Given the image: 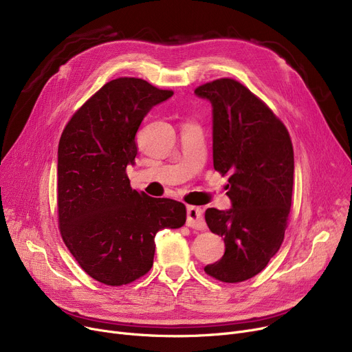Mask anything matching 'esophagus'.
Wrapping results in <instances>:
<instances>
[{"label": "esophagus", "instance_id": "obj_1", "mask_svg": "<svg viewBox=\"0 0 352 352\" xmlns=\"http://www.w3.org/2000/svg\"><path fill=\"white\" fill-rule=\"evenodd\" d=\"M187 226L195 230H206V221L201 208L192 206L187 208Z\"/></svg>", "mask_w": 352, "mask_h": 352}]
</instances>
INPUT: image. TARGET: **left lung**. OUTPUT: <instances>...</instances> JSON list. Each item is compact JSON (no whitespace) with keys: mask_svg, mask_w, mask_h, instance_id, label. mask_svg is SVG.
<instances>
[{"mask_svg":"<svg viewBox=\"0 0 352 352\" xmlns=\"http://www.w3.org/2000/svg\"><path fill=\"white\" fill-rule=\"evenodd\" d=\"M212 107L214 168L230 174V210L208 208V228L226 252L204 271L223 283L261 272L280 250L294 184V150L285 125L252 92L231 78L198 87Z\"/></svg>","mask_w":352,"mask_h":352,"instance_id":"8db88e82","label":"left lung"}]
</instances>
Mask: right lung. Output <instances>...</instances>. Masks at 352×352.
Masks as SVG:
<instances>
[{
	"instance_id": "obj_1",
	"label": "right lung",
	"mask_w": 352,
	"mask_h": 352,
	"mask_svg": "<svg viewBox=\"0 0 352 352\" xmlns=\"http://www.w3.org/2000/svg\"><path fill=\"white\" fill-rule=\"evenodd\" d=\"M140 78L97 91L64 128L58 145V221L81 268L107 285L135 281L153 267L154 238L186 224V206L133 190L135 135L151 108L173 97Z\"/></svg>"
}]
</instances>
